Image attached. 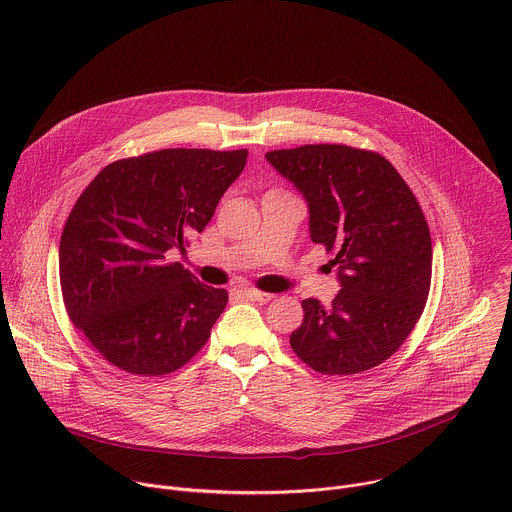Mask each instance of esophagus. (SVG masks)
<instances>
[{"instance_id": "34e87169", "label": "esophagus", "mask_w": 512, "mask_h": 512, "mask_svg": "<svg viewBox=\"0 0 512 512\" xmlns=\"http://www.w3.org/2000/svg\"><path fill=\"white\" fill-rule=\"evenodd\" d=\"M243 296L249 298L251 302H259V304H265V302H269L273 298L271 294H265V291H259V289H253V287H245L243 289Z\"/></svg>"}]
</instances>
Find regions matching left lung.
I'll return each mask as SVG.
<instances>
[{
    "instance_id": "8db88e82",
    "label": "left lung",
    "mask_w": 512,
    "mask_h": 512,
    "mask_svg": "<svg viewBox=\"0 0 512 512\" xmlns=\"http://www.w3.org/2000/svg\"><path fill=\"white\" fill-rule=\"evenodd\" d=\"M310 212V237L334 251L340 291L304 300L294 352L322 375H354L387 360L415 328L431 283V239L411 188L389 160L320 143L265 154Z\"/></svg>"
}]
</instances>
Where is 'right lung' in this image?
<instances>
[{
    "instance_id": "1",
    "label": "right lung",
    "mask_w": 512,
    "mask_h": 512,
    "mask_svg": "<svg viewBox=\"0 0 512 512\" xmlns=\"http://www.w3.org/2000/svg\"><path fill=\"white\" fill-rule=\"evenodd\" d=\"M247 150H160L103 168L72 206L58 249L66 312L131 375L174 373L206 344L225 289L200 283L170 249L202 233Z\"/></svg>"
}]
</instances>
